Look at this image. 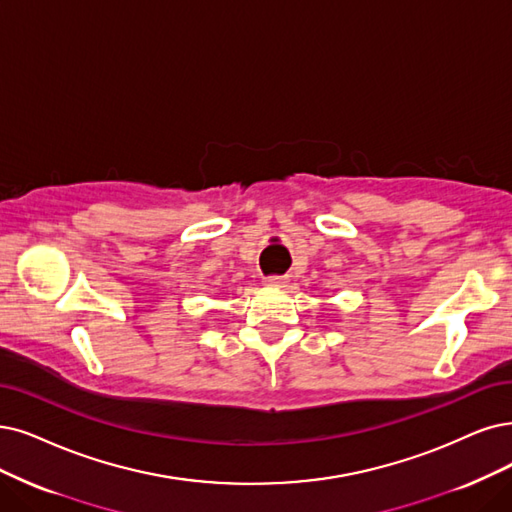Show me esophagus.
Wrapping results in <instances>:
<instances>
[{
  "label": "esophagus",
  "mask_w": 512,
  "mask_h": 512,
  "mask_svg": "<svg viewBox=\"0 0 512 512\" xmlns=\"http://www.w3.org/2000/svg\"><path fill=\"white\" fill-rule=\"evenodd\" d=\"M285 282H287L285 276H268L266 278V285H270V287H285Z\"/></svg>",
  "instance_id": "esophagus-1"
}]
</instances>
